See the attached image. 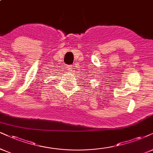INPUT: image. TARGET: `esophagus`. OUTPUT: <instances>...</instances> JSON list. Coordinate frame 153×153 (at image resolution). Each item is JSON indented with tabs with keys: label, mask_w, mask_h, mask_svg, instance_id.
<instances>
[{
	"label": "esophagus",
	"mask_w": 153,
	"mask_h": 153,
	"mask_svg": "<svg viewBox=\"0 0 153 153\" xmlns=\"http://www.w3.org/2000/svg\"><path fill=\"white\" fill-rule=\"evenodd\" d=\"M66 69H67V70L69 71V72H70V71H72V67H71V66H67V67H66Z\"/></svg>",
	"instance_id": "1"
}]
</instances>
